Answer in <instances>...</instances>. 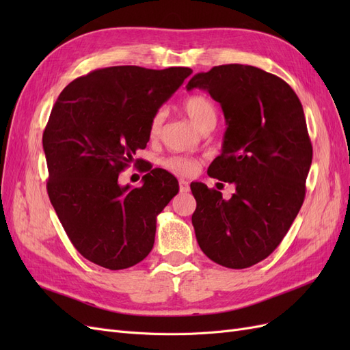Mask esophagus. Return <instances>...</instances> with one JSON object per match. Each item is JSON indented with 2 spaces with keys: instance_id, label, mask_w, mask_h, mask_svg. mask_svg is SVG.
<instances>
[{
  "instance_id": "esophagus-1",
  "label": "esophagus",
  "mask_w": 350,
  "mask_h": 350,
  "mask_svg": "<svg viewBox=\"0 0 350 350\" xmlns=\"http://www.w3.org/2000/svg\"><path fill=\"white\" fill-rule=\"evenodd\" d=\"M179 191H181V193H188L189 191V183L185 181V179H179Z\"/></svg>"
}]
</instances>
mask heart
<instances>
[{
  "instance_id": "1",
  "label": "heart",
  "mask_w": 350,
  "mask_h": 350,
  "mask_svg": "<svg viewBox=\"0 0 350 350\" xmlns=\"http://www.w3.org/2000/svg\"><path fill=\"white\" fill-rule=\"evenodd\" d=\"M183 109L198 130H203L204 126L210 124L216 125V120H217L216 108L213 102L206 96H201V94H191V96L184 99ZM162 124H163V112H157L152 118L149 125V135L152 139H157L159 134H161ZM165 166L179 175H191L198 169V163L194 161V159L187 157V156L167 157L165 161Z\"/></svg>"
}]
</instances>
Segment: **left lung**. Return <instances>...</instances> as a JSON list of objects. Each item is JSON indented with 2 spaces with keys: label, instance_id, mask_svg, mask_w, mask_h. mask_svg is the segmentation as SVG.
Segmentation results:
<instances>
[{
  "label": "left lung",
  "instance_id": "left-lung-1",
  "mask_svg": "<svg viewBox=\"0 0 350 350\" xmlns=\"http://www.w3.org/2000/svg\"><path fill=\"white\" fill-rule=\"evenodd\" d=\"M193 89L220 103L228 125L207 174L235 185L225 200L217 189L191 184L196 238L211 261L247 269L278 248L304 203L312 146L302 105L288 83L252 66L198 72L187 84Z\"/></svg>",
  "mask_w": 350,
  "mask_h": 350
}]
</instances>
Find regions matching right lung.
<instances>
[{"label":"right lung","mask_w":350,"mask_h":350,"mask_svg":"<svg viewBox=\"0 0 350 350\" xmlns=\"http://www.w3.org/2000/svg\"><path fill=\"white\" fill-rule=\"evenodd\" d=\"M193 72L187 67L100 68L61 92L42 137L48 196L62 228L84 258L109 270L144 260L156 217L179 191L165 169H146L143 185L118 175L149 142L159 108Z\"/></svg>","instance_id":"1"}]
</instances>
